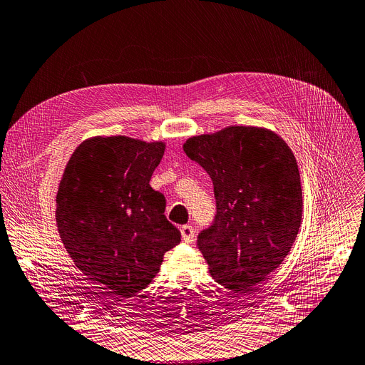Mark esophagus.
Wrapping results in <instances>:
<instances>
[{"label":"esophagus","mask_w":365,"mask_h":365,"mask_svg":"<svg viewBox=\"0 0 365 365\" xmlns=\"http://www.w3.org/2000/svg\"><path fill=\"white\" fill-rule=\"evenodd\" d=\"M180 235H182V240L186 243H192L195 239V230L192 225H182L180 227Z\"/></svg>","instance_id":"34e87169"}]
</instances>
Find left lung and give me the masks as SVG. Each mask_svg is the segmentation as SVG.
I'll return each mask as SVG.
<instances>
[{
    "mask_svg": "<svg viewBox=\"0 0 365 365\" xmlns=\"http://www.w3.org/2000/svg\"><path fill=\"white\" fill-rule=\"evenodd\" d=\"M183 150L210 175L217 204L197 247L217 282L246 295L279 267L298 235L303 192L295 157L275 132L256 126L192 137Z\"/></svg>",
    "mask_w": 365,
    "mask_h": 365,
    "instance_id": "1",
    "label": "left lung"
}]
</instances>
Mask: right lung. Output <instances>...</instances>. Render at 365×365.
I'll list each match as a JSON object with an SVG mask.
<instances>
[{
    "instance_id": "right-lung-1",
    "label": "right lung",
    "mask_w": 365,
    "mask_h": 365,
    "mask_svg": "<svg viewBox=\"0 0 365 365\" xmlns=\"http://www.w3.org/2000/svg\"><path fill=\"white\" fill-rule=\"evenodd\" d=\"M165 144L93 137L73 153L56 193V225L76 267L119 302L132 300L160 271L180 231L150 186Z\"/></svg>"
}]
</instances>
